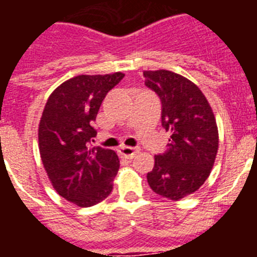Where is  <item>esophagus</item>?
Instances as JSON below:
<instances>
[{"label":"esophagus","mask_w":257,"mask_h":257,"mask_svg":"<svg viewBox=\"0 0 257 257\" xmlns=\"http://www.w3.org/2000/svg\"><path fill=\"white\" fill-rule=\"evenodd\" d=\"M138 152H139V149L133 148V147H122V148L119 149V154H121L123 158H133Z\"/></svg>","instance_id":"34e87169"}]
</instances>
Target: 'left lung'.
Returning <instances> with one entry per match:
<instances>
[{
	"label": "left lung",
	"mask_w": 257,
	"mask_h": 257,
	"mask_svg": "<svg viewBox=\"0 0 257 257\" xmlns=\"http://www.w3.org/2000/svg\"><path fill=\"white\" fill-rule=\"evenodd\" d=\"M143 74L161 99L162 127L171 134L169 149L154 157L147 179L154 193L179 201L207 180L219 148L216 119L205 95L188 78L165 69Z\"/></svg>",
	"instance_id": "8db88e82"
}]
</instances>
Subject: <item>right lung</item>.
Returning <instances> with one entry per match:
<instances>
[{
  "label": "right lung",
  "instance_id": "1",
  "mask_svg": "<svg viewBox=\"0 0 257 257\" xmlns=\"http://www.w3.org/2000/svg\"><path fill=\"white\" fill-rule=\"evenodd\" d=\"M124 77L77 76L50 95L38 128L41 160L52 187L79 207L94 206L112 193L119 169L114 151L91 148L92 122L104 97Z\"/></svg>",
  "mask_w": 257,
  "mask_h": 257
}]
</instances>
